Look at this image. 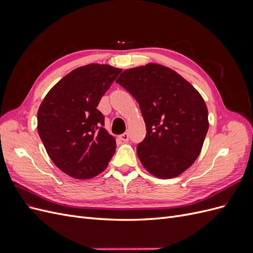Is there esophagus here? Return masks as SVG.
<instances>
[{
	"instance_id": "obj_1",
	"label": "esophagus",
	"mask_w": 253,
	"mask_h": 253,
	"mask_svg": "<svg viewBox=\"0 0 253 253\" xmlns=\"http://www.w3.org/2000/svg\"><path fill=\"white\" fill-rule=\"evenodd\" d=\"M119 138H120L122 141L126 142V141H128V139H129V135H128V133H124V134H121V135L119 136Z\"/></svg>"
}]
</instances>
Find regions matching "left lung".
Masks as SVG:
<instances>
[{"mask_svg":"<svg viewBox=\"0 0 253 253\" xmlns=\"http://www.w3.org/2000/svg\"><path fill=\"white\" fill-rule=\"evenodd\" d=\"M116 82L140 106L147 126L137 145L142 166L158 178H173L193 165L209 128L201 94L169 67L149 63L121 73Z\"/></svg>","mask_w":253,"mask_h":253,"instance_id":"obj_1","label":"left lung"}]
</instances>
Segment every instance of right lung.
Instances as JSON below:
<instances>
[{
	"mask_svg": "<svg viewBox=\"0 0 253 253\" xmlns=\"http://www.w3.org/2000/svg\"><path fill=\"white\" fill-rule=\"evenodd\" d=\"M120 73L106 64L76 68L48 91L38 111V133L47 154L74 178L100 174L116 150L97 106Z\"/></svg>",
	"mask_w": 253,
	"mask_h": 253,
	"instance_id": "obj_1",
	"label": "right lung"
}]
</instances>
